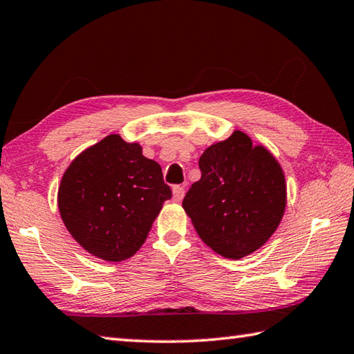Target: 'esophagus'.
Wrapping results in <instances>:
<instances>
[{"mask_svg":"<svg viewBox=\"0 0 354 354\" xmlns=\"http://www.w3.org/2000/svg\"><path fill=\"white\" fill-rule=\"evenodd\" d=\"M172 194H174L176 202H182V198L185 197V186H174Z\"/></svg>","mask_w":354,"mask_h":354,"instance_id":"esophagus-1","label":"esophagus"}]
</instances>
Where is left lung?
I'll return each mask as SVG.
<instances>
[{"label": "left lung", "mask_w": 354, "mask_h": 354, "mask_svg": "<svg viewBox=\"0 0 354 354\" xmlns=\"http://www.w3.org/2000/svg\"><path fill=\"white\" fill-rule=\"evenodd\" d=\"M202 177L183 198L198 237L226 259H242L268 242L281 225L286 183L281 163L242 131L208 146Z\"/></svg>", "instance_id": "obj_1"}]
</instances>
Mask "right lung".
I'll use <instances>...</instances> for the list:
<instances>
[{
	"mask_svg": "<svg viewBox=\"0 0 354 354\" xmlns=\"http://www.w3.org/2000/svg\"><path fill=\"white\" fill-rule=\"evenodd\" d=\"M142 151L109 134L73 158L59 183L64 226L84 251L106 262L134 256L172 197L162 166Z\"/></svg>",
	"mask_w": 354,
	"mask_h": 354,
	"instance_id": "add662e5",
	"label": "right lung"
}]
</instances>
